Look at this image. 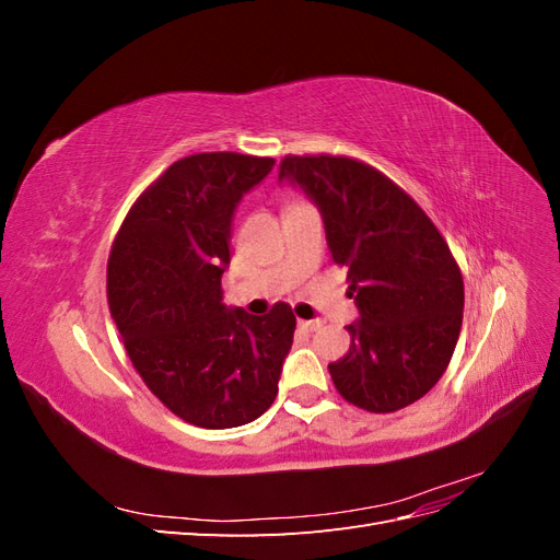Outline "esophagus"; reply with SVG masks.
<instances>
[{
	"mask_svg": "<svg viewBox=\"0 0 560 560\" xmlns=\"http://www.w3.org/2000/svg\"><path fill=\"white\" fill-rule=\"evenodd\" d=\"M319 325H322L319 319H299V329L306 331V334H313Z\"/></svg>",
	"mask_w": 560,
	"mask_h": 560,
	"instance_id": "1",
	"label": "esophagus"
}]
</instances>
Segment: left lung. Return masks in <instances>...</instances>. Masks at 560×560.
Segmentation results:
<instances>
[{
  "label": "left lung",
  "instance_id": "1",
  "mask_svg": "<svg viewBox=\"0 0 560 560\" xmlns=\"http://www.w3.org/2000/svg\"><path fill=\"white\" fill-rule=\"evenodd\" d=\"M280 182L317 206L360 311L346 327L348 354L329 364L336 389L371 413L418 401L444 376L463 327L465 284L442 233L409 194L362 161L287 156Z\"/></svg>",
  "mask_w": 560,
  "mask_h": 560
}]
</instances>
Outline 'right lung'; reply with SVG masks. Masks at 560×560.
<instances>
[{
	"label": "right lung",
	"instance_id": "right-lung-1",
	"mask_svg": "<svg viewBox=\"0 0 560 560\" xmlns=\"http://www.w3.org/2000/svg\"><path fill=\"white\" fill-rule=\"evenodd\" d=\"M273 165L233 151L173 163L130 208L109 254V311L132 366L198 428L257 420L294 341L287 303L257 317L222 301L235 208Z\"/></svg>",
	"mask_w": 560,
	"mask_h": 560
}]
</instances>
